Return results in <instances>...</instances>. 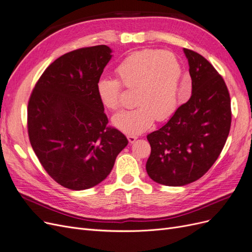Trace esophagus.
Returning <instances> with one entry per match:
<instances>
[{"label": "esophagus", "mask_w": 252, "mask_h": 252, "mask_svg": "<svg viewBox=\"0 0 252 252\" xmlns=\"http://www.w3.org/2000/svg\"><path fill=\"white\" fill-rule=\"evenodd\" d=\"M127 138H128V140H129V143L130 144H133L135 140L137 139V135H133V134H128L127 135Z\"/></svg>", "instance_id": "34e87169"}]
</instances>
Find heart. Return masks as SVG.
<instances>
[{
  "mask_svg": "<svg viewBox=\"0 0 252 252\" xmlns=\"http://www.w3.org/2000/svg\"><path fill=\"white\" fill-rule=\"evenodd\" d=\"M119 78H101L97 83L100 102L109 110L121 107L122 84L135 90L134 108L116 115L114 125L128 134H137L172 116L180 103L179 85L183 68L177 57L158 49H145L125 58L116 68Z\"/></svg>",
  "mask_w": 252,
  "mask_h": 252,
  "instance_id": "b5f03b06",
  "label": "heart"
}]
</instances>
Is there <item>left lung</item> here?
Wrapping results in <instances>:
<instances>
[{
  "label": "left lung",
  "mask_w": 252,
  "mask_h": 252,
  "mask_svg": "<svg viewBox=\"0 0 252 252\" xmlns=\"http://www.w3.org/2000/svg\"><path fill=\"white\" fill-rule=\"evenodd\" d=\"M192 94L167 123L147 135L146 169L155 182L183 186L202 178L222 151L231 123L230 98L223 78L203 56L184 48Z\"/></svg>",
  "instance_id": "8db88e82"
}]
</instances>
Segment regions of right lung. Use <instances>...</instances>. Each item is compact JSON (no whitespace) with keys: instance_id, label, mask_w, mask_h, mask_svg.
Listing matches in <instances>:
<instances>
[{"instance_id":"obj_1","label":"right lung","mask_w":252,"mask_h":252,"mask_svg":"<svg viewBox=\"0 0 252 252\" xmlns=\"http://www.w3.org/2000/svg\"><path fill=\"white\" fill-rule=\"evenodd\" d=\"M110 59L106 45L67 53L45 69L30 97V143L46 173L65 188L84 190L102 182L128 144L107 126L97 95Z\"/></svg>"}]
</instances>
